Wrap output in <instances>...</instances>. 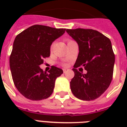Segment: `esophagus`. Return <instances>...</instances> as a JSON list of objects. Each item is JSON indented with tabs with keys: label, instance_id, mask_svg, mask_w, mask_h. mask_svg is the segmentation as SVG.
<instances>
[{
	"label": "esophagus",
	"instance_id": "esophagus-1",
	"mask_svg": "<svg viewBox=\"0 0 127 127\" xmlns=\"http://www.w3.org/2000/svg\"><path fill=\"white\" fill-rule=\"evenodd\" d=\"M68 70L66 69V68H64V69H63V72H64V73H66V72H67Z\"/></svg>",
	"mask_w": 127,
	"mask_h": 127
}]
</instances>
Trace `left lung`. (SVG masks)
Here are the masks:
<instances>
[{"label":"left lung","instance_id":"1","mask_svg":"<svg viewBox=\"0 0 127 127\" xmlns=\"http://www.w3.org/2000/svg\"><path fill=\"white\" fill-rule=\"evenodd\" d=\"M66 32L77 42L79 53L72 70V94L82 100H94L108 88L113 78L115 54L110 39L96 30L78 28L66 30ZM84 66L83 74L76 67Z\"/></svg>","mask_w":127,"mask_h":127}]
</instances>
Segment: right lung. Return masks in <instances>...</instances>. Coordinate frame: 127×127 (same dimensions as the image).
Here are the masks:
<instances>
[{
	"label": "right lung",
	"instance_id": "obj_1",
	"mask_svg": "<svg viewBox=\"0 0 127 127\" xmlns=\"http://www.w3.org/2000/svg\"><path fill=\"white\" fill-rule=\"evenodd\" d=\"M65 30L34 25L16 37L10 57V67L15 86L27 99L41 100L52 94L56 79L63 71L52 66L47 73L39 65L50 56L52 43Z\"/></svg>",
	"mask_w": 127,
	"mask_h": 127
}]
</instances>
